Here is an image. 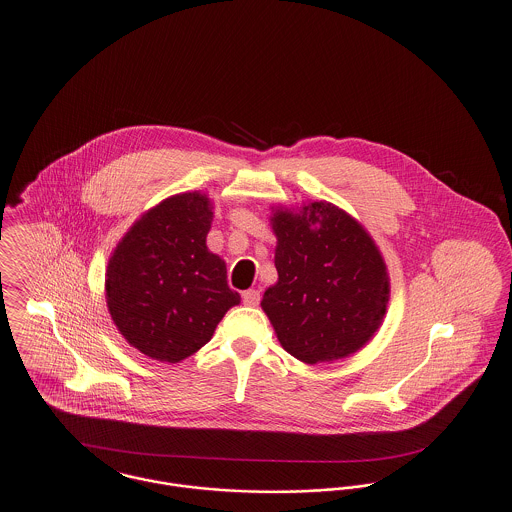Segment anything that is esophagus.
Here are the masks:
<instances>
[{"instance_id":"34e87169","label":"esophagus","mask_w":512,"mask_h":512,"mask_svg":"<svg viewBox=\"0 0 512 512\" xmlns=\"http://www.w3.org/2000/svg\"><path fill=\"white\" fill-rule=\"evenodd\" d=\"M242 299H244L245 305L257 307L259 301H261V292L259 290H247V292L242 293Z\"/></svg>"}]
</instances>
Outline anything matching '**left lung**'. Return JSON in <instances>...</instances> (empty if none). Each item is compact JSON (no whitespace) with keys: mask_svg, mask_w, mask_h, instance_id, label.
Listing matches in <instances>:
<instances>
[{"mask_svg":"<svg viewBox=\"0 0 512 512\" xmlns=\"http://www.w3.org/2000/svg\"><path fill=\"white\" fill-rule=\"evenodd\" d=\"M278 282L261 307L282 347L317 365L347 357L374 336L390 297L384 259L365 228L332 203L278 209Z\"/></svg>","mask_w":512,"mask_h":512,"instance_id":"obj_1","label":"left lung"}]
</instances>
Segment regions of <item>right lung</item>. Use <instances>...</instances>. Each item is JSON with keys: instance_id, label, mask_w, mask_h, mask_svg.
<instances>
[{"instance_id": "add662e5", "label": "right lung", "mask_w": 512, "mask_h": 512, "mask_svg": "<svg viewBox=\"0 0 512 512\" xmlns=\"http://www.w3.org/2000/svg\"><path fill=\"white\" fill-rule=\"evenodd\" d=\"M211 220L207 195H172L126 232L109 261L111 318L151 359L178 363L194 355L240 303L224 261L205 244Z\"/></svg>"}]
</instances>
